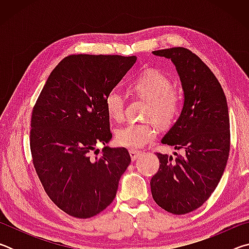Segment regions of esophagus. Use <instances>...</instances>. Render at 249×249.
I'll list each match as a JSON object with an SVG mask.
<instances>
[{"label": "esophagus", "mask_w": 249, "mask_h": 249, "mask_svg": "<svg viewBox=\"0 0 249 249\" xmlns=\"http://www.w3.org/2000/svg\"><path fill=\"white\" fill-rule=\"evenodd\" d=\"M129 155H130V158H132L133 161H135L140 156L142 155V153L140 150H134V149H130L129 150Z\"/></svg>", "instance_id": "34e87169"}]
</instances>
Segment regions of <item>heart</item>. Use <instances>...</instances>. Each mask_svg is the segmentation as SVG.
<instances>
[{
  "label": "heart",
  "mask_w": 249,
  "mask_h": 249,
  "mask_svg": "<svg viewBox=\"0 0 249 249\" xmlns=\"http://www.w3.org/2000/svg\"><path fill=\"white\" fill-rule=\"evenodd\" d=\"M130 89L148 102L146 116L159 125L168 126L174 123L180 111V98L172 83L158 70L149 69L133 79ZM108 116L115 121L124 117L125 99L119 88L109 90L104 99ZM157 135V127L153 123H128L115 133L116 142L126 148L138 149L153 142Z\"/></svg>",
  "instance_id": "obj_1"
}]
</instances>
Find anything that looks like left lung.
Wrapping results in <instances>:
<instances>
[{
	"label": "left lung",
	"mask_w": 249,
	"mask_h": 249,
	"mask_svg": "<svg viewBox=\"0 0 249 249\" xmlns=\"http://www.w3.org/2000/svg\"><path fill=\"white\" fill-rule=\"evenodd\" d=\"M174 62L184 101L179 119L161 140L182 155L157 153L159 169L150 180L160 208L177 215L204 203L215 190L230 155V116L226 96L211 69L183 47L155 50Z\"/></svg>",
	"instance_id": "obj_1"
}]
</instances>
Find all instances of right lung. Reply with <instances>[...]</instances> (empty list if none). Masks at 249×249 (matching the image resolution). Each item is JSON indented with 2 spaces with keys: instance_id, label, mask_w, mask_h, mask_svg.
Returning a JSON list of instances; mask_svg holds the SVG:
<instances>
[{
  "instance_id": "add662e5",
  "label": "right lung",
  "mask_w": 249,
  "mask_h": 249,
  "mask_svg": "<svg viewBox=\"0 0 249 249\" xmlns=\"http://www.w3.org/2000/svg\"><path fill=\"white\" fill-rule=\"evenodd\" d=\"M136 59L70 54L50 73L33 108L34 167L50 200L71 216L89 218L107 209L130 163L127 149L107 146L112 133L104 99ZM98 143L105 145L99 158L91 156Z\"/></svg>"
}]
</instances>
